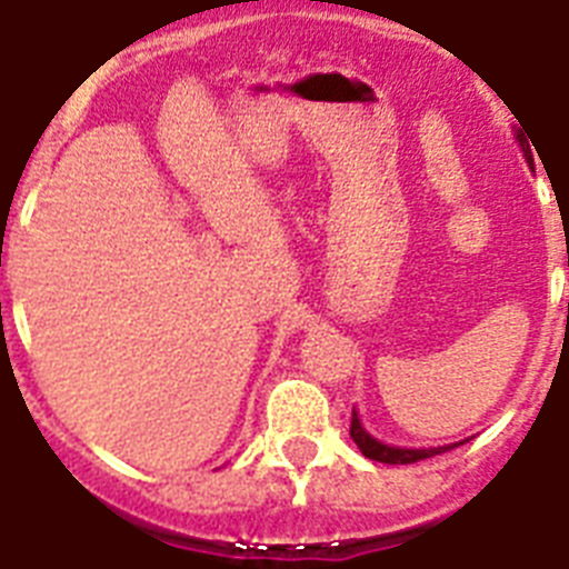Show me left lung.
<instances>
[{
	"label": "left lung",
	"instance_id": "left-lung-1",
	"mask_svg": "<svg viewBox=\"0 0 569 569\" xmlns=\"http://www.w3.org/2000/svg\"><path fill=\"white\" fill-rule=\"evenodd\" d=\"M525 153H527V150H525ZM350 436H353V441H356V445H359V450H361V453L367 456V459L385 461V465H413V461L433 459V456L447 453V450H450V447L465 445V441H459V445L427 447V450H407V447H390V445H381V441H376L373 436L367 433L365 427H361V421H359V416H356V410H353V419H350Z\"/></svg>",
	"mask_w": 569,
	"mask_h": 569
}]
</instances>
